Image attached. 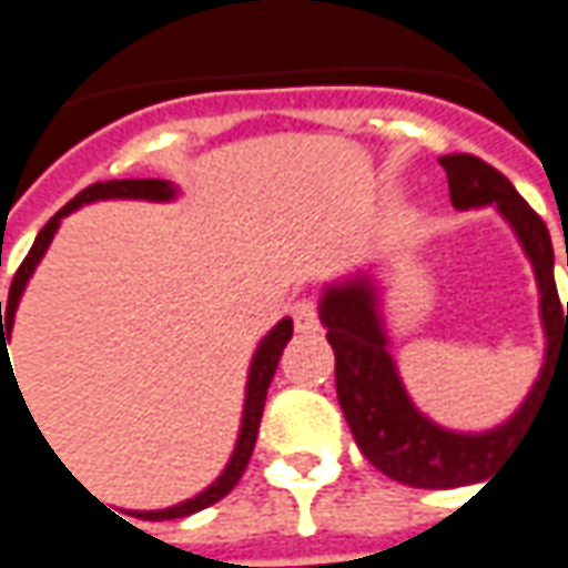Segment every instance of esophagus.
<instances>
[{"label":"esophagus","instance_id":"obj_1","mask_svg":"<svg viewBox=\"0 0 568 568\" xmlns=\"http://www.w3.org/2000/svg\"><path fill=\"white\" fill-rule=\"evenodd\" d=\"M293 315V327L300 331V334H315L318 327H322V318H318V303L306 296V300H296L291 306Z\"/></svg>","mask_w":568,"mask_h":568}]
</instances>
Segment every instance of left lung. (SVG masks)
<instances>
[{"label":"left lung","mask_w":568,"mask_h":568,"mask_svg":"<svg viewBox=\"0 0 568 568\" xmlns=\"http://www.w3.org/2000/svg\"><path fill=\"white\" fill-rule=\"evenodd\" d=\"M448 175V191L457 210L498 203L514 225L535 265L541 287V318L547 331V362L529 398L514 417L491 433L467 436L429 424L414 408L398 383L386 336L374 312V291L365 281L331 287L324 296L322 322L336 355V398L346 414L362 455L389 479L414 488H457L483 483L510 455L538 414L554 374H568V303L562 306L554 281V246L545 219L516 194L507 175L473 154L439 158ZM568 265V253H566Z\"/></svg>","instance_id":"8db88e82"}]
</instances>
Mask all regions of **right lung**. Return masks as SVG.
Wrapping results in <instances>:
<instances>
[{"mask_svg":"<svg viewBox=\"0 0 568 568\" xmlns=\"http://www.w3.org/2000/svg\"><path fill=\"white\" fill-rule=\"evenodd\" d=\"M98 197H142V201H170L172 185L170 182H160V179H111V182H95V185L82 187L73 201L64 203V206H61V210H58V213H54V216L49 219L45 225H42V232L37 234V241H33V246H30V253H27L21 265H18L14 281H11V291H8L6 324H2V396H6L8 377H14L11 362H8L6 336L11 334V324H14V308H18V300H21L23 284H27V277L33 275V268H37V262L42 260L45 246L52 244V234L58 232V222L68 216V213H73L80 203L98 201ZM291 336H293V322L291 318H284V322L277 324L272 334L262 339L260 352H256V358H253V367H250V383H246V405H244V426H241V439H237V448H234L232 464L225 467V473H222L216 483L206 488L203 495H197V498L185 500V504H179V507H170V510L135 514L139 519H179V516L197 514V510H203V507H210V504H216V500L225 498V495H229V491L237 486V479L244 476L246 464H250V455H253L256 436H260V420H262V408H265V393H268V386H272V377H275L277 362H281V352H284V346H287V343H291ZM14 383H18V377H14Z\"/></svg>","mask_w":568,"mask_h":568,"instance_id":"1","label":"right lung"}]
</instances>
